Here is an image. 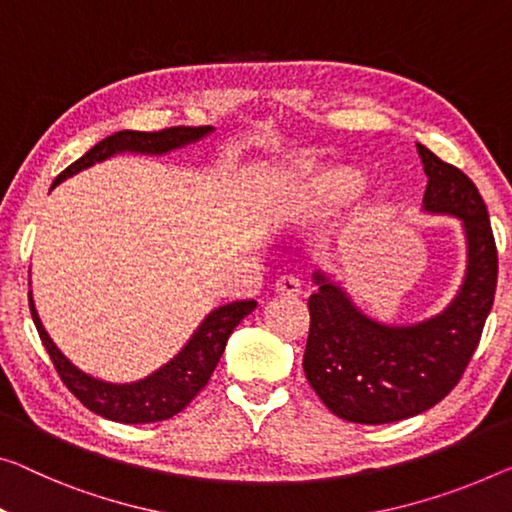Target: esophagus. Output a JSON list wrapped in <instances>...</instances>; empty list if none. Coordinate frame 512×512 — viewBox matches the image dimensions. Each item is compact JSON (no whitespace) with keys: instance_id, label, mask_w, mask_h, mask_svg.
Wrapping results in <instances>:
<instances>
[{"instance_id":"esophagus-1","label":"esophagus","mask_w":512,"mask_h":512,"mask_svg":"<svg viewBox=\"0 0 512 512\" xmlns=\"http://www.w3.org/2000/svg\"><path fill=\"white\" fill-rule=\"evenodd\" d=\"M273 292L278 296H299L301 294V280L294 273H287V276H280L273 285Z\"/></svg>"}]
</instances>
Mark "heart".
<instances>
[{
  "mask_svg": "<svg viewBox=\"0 0 512 512\" xmlns=\"http://www.w3.org/2000/svg\"><path fill=\"white\" fill-rule=\"evenodd\" d=\"M356 179V172L347 167H305L294 177L287 211L299 220L322 218L340 200H345V195L356 186ZM358 213L361 211H356L354 216Z\"/></svg>",
  "mask_w": 512,
  "mask_h": 512,
  "instance_id": "obj_1",
  "label": "heart"
}]
</instances>
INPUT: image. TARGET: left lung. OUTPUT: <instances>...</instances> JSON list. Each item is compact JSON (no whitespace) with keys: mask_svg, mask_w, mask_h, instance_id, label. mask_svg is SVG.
<instances>
[{"mask_svg":"<svg viewBox=\"0 0 512 512\" xmlns=\"http://www.w3.org/2000/svg\"><path fill=\"white\" fill-rule=\"evenodd\" d=\"M427 174L423 211L453 216L467 239V271L453 301L423 322L365 315L340 282L317 271L308 299L303 370L326 407L349 423L381 425L423 414L453 391L474 356L497 289V243L467 174L416 144Z\"/></svg>","mask_w":512,"mask_h":512,"instance_id":"left-lung-1","label":"left lung"}]
</instances>
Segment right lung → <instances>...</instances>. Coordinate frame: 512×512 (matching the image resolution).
<instances>
[{"label": "right lung", "instance_id": "1", "mask_svg": "<svg viewBox=\"0 0 512 512\" xmlns=\"http://www.w3.org/2000/svg\"><path fill=\"white\" fill-rule=\"evenodd\" d=\"M209 133H213V126H174L156 133L119 131L105 137L96 147H91L73 165H68L52 183V188L64 179L73 177V174L87 170L94 163L108 160L114 154H126L128 151V154L163 156L167 151L181 149L186 144L202 140ZM255 308V301H234L220 305V308L204 317V322L190 335V340L183 345L181 352L172 361H167L163 368H158L140 381H131V384H110V381H101L78 370L59 352L55 342L50 340V335L45 333L41 319H38L32 292H29V310H32L36 331L41 335L45 352L50 354L52 365H55L57 375L64 381L68 391L94 414L108 418V421L135 425L165 421V418H172L181 409H186L190 400L207 386L220 356L225 352L227 338L239 326L241 319L250 315Z\"/></svg>", "mask_w": 512, "mask_h": 512}]
</instances>
